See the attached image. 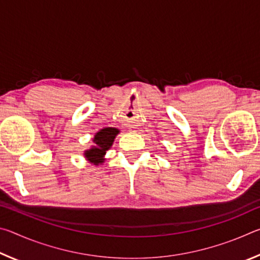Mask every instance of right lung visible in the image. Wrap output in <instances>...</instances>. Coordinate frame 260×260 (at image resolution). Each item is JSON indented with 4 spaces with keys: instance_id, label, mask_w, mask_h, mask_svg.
Instances as JSON below:
<instances>
[{
    "instance_id": "1",
    "label": "right lung",
    "mask_w": 260,
    "mask_h": 260,
    "mask_svg": "<svg viewBox=\"0 0 260 260\" xmlns=\"http://www.w3.org/2000/svg\"><path fill=\"white\" fill-rule=\"evenodd\" d=\"M118 133H119V131L117 128H112V127H107V128L101 129L99 133H96L94 138V143L96 146L86 151L85 157L95 165L103 162V156L105 155V151L109 150L110 147L112 146L113 140Z\"/></svg>"
}]
</instances>
